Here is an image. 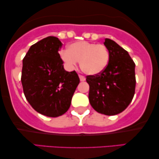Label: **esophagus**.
<instances>
[{
  "mask_svg": "<svg viewBox=\"0 0 159 159\" xmlns=\"http://www.w3.org/2000/svg\"><path fill=\"white\" fill-rule=\"evenodd\" d=\"M79 77L80 79V81H84V80H85V77H84L83 75H79Z\"/></svg>",
  "mask_w": 159,
  "mask_h": 159,
  "instance_id": "obj_1",
  "label": "esophagus"
}]
</instances>
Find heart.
Instances as JSON below:
<instances>
[{
	"label": "heart",
	"mask_w": 159,
	"mask_h": 159,
	"mask_svg": "<svg viewBox=\"0 0 159 159\" xmlns=\"http://www.w3.org/2000/svg\"><path fill=\"white\" fill-rule=\"evenodd\" d=\"M61 56L69 67L75 66L80 61V67L87 75H95L106 68L109 53L104 45L78 41L69 45L68 51H62Z\"/></svg>",
	"instance_id": "1"
}]
</instances>
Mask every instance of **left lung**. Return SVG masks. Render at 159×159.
Here are the masks:
<instances>
[{
  "label": "left lung",
  "instance_id": "obj_1",
  "mask_svg": "<svg viewBox=\"0 0 159 159\" xmlns=\"http://www.w3.org/2000/svg\"><path fill=\"white\" fill-rule=\"evenodd\" d=\"M104 45L109 53L106 68L95 75H88L89 101L92 107L102 114L113 116L125 111L135 91V64L128 52L111 39Z\"/></svg>",
  "mask_w": 159,
  "mask_h": 159
}]
</instances>
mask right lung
I'll return each mask as SVG.
<instances>
[{
	"label": "right lung",
	"instance_id": "right-lung-1",
	"mask_svg": "<svg viewBox=\"0 0 159 159\" xmlns=\"http://www.w3.org/2000/svg\"><path fill=\"white\" fill-rule=\"evenodd\" d=\"M62 45L58 38L47 37L32 45L23 58L21 81L26 99L37 112L49 117L68 111L80 83L75 71L64 69L58 53Z\"/></svg>",
	"mask_w": 159,
	"mask_h": 159
}]
</instances>
